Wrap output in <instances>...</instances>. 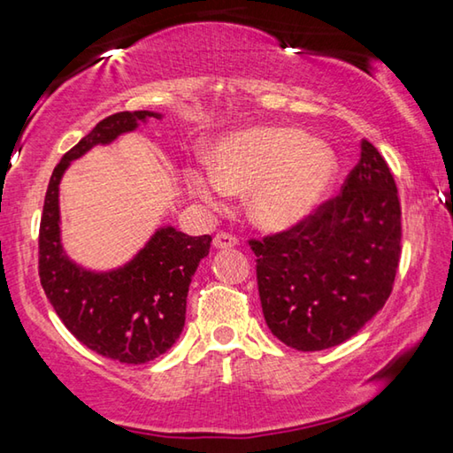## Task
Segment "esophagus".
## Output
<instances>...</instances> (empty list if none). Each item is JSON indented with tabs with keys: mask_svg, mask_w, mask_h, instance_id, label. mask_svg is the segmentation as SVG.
I'll use <instances>...</instances> for the list:
<instances>
[{
	"mask_svg": "<svg viewBox=\"0 0 453 453\" xmlns=\"http://www.w3.org/2000/svg\"><path fill=\"white\" fill-rule=\"evenodd\" d=\"M213 245H216L218 250H229V248H235L237 245V237L227 234V232H218L216 237H213Z\"/></svg>",
	"mask_w": 453,
	"mask_h": 453,
	"instance_id": "1",
	"label": "esophagus"
}]
</instances>
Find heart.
Returning a JSON list of instances; mask_svg holds the SVG:
<instances>
[{"instance_id":"b5f03b06","label":"heart","mask_w":453,"mask_h":453,"mask_svg":"<svg viewBox=\"0 0 453 453\" xmlns=\"http://www.w3.org/2000/svg\"><path fill=\"white\" fill-rule=\"evenodd\" d=\"M332 150L297 127L262 126L227 135L213 150V167L189 165L186 181L203 203L218 208L229 194L250 196V216L280 232L310 218L332 189Z\"/></svg>"}]
</instances>
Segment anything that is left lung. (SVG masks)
<instances>
[{"instance_id":"1","label":"left lung","mask_w":453,"mask_h":453,"mask_svg":"<svg viewBox=\"0 0 453 453\" xmlns=\"http://www.w3.org/2000/svg\"><path fill=\"white\" fill-rule=\"evenodd\" d=\"M267 327L286 346L319 351L356 335L394 289L402 205L394 173L364 140L335 197L302 224L250 240Z\"/></svg>"}]
</instances>
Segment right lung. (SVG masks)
Returning a JSON list of instances; mask_svg holds the SVG:
<instances>
[{
  "mask_svg": "<svg viewBox=\"0 0 453 453\" xmlns=\"http://www.w3.org/2000/svg\"><path fill=\"white\" fill-rule=\"evenodd\" d=\"M153 111H119L81 137L56 165L40 221V280L53 310L83 346L121 364H145L165 354L186 324V302L211 235L191 237L173 227L157 229L148 245L116 272L94 273L75 265L59 242V180L72 159L97 143L132 132Z\"/></svg>",
  "mask_w": 453,
  "mask_h": 453,
  "instance_id": "add662e5",
  "label": "right lung"
}]
</instances>
